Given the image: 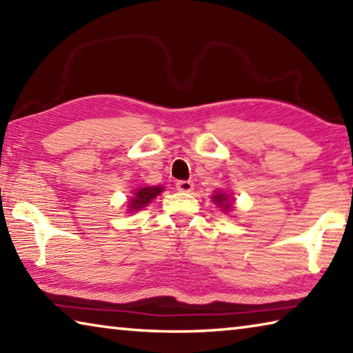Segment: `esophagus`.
Instances as JSON below:
<instances>
[{
    "mask_svg": "<svg viewBox=\"0 0 353 353\" xmlns=\"http://www.w3.org/2000/svg\"><path fill=\"white\" fill-rule=\"evenodd\" d=\"M193 187H194V183L191 181H179L176 183V188L179 191H182V193H191V191H193Z\"/></svg>",
    "mask_w": 353,
    "mask_h": 353,
    "instance_id": "1",
    "label": "esophagus"
}]
</instances>
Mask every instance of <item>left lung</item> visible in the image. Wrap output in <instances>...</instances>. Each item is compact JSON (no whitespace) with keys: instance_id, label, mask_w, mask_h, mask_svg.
<instances>
[{"instance_id":"obj_1","label":"left lung","mask_w":353,"mask_h":353,"mask_svg":"<svg viewBox=\"0 0 353 353\" xmlns=\"http://www.w3.org/2000/svg\"><path fill=\"white\" fill-rule=\"evenodd\" d=\"M212 199H213L214 204H216L223 212L232 210L230 198L224 193V191H216V193H214V194L212 196Z\"/></svg>"}]
</instances>
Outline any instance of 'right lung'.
<instances>
[{"instance_id": "1", "label": "right lung", "mask_w": 353, "mask_h": 353, "mask_svg": "<svg viewBox=\"0 0 353 353\" xmlns=\"http://www.w3.org/2000/svg\"><path fill=\"white\" fill-rule=\"evenodd\" d=\"M163 187L154 185V187H141L134 191V196L129 199V212H139L143 207H146L149 202L162 193Z\"/></svg>"}]
</instances>
